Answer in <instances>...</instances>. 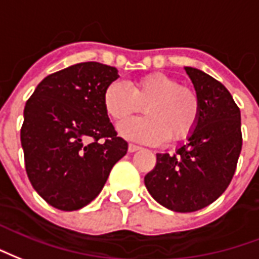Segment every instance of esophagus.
<instances>
[{
	"label": "esophagus",
	"mask_w": 259,
	"mask_h": 259,
	"mask_svg": "<svg viewBox=\"0 0 259 259\" xmlns=\"http://www.w3.org/2000/svg\"><path fill=\"white\" fill-rule=\"evenodd\" d=\"M139 149H141V146H138V145H134V143H130V145H128V152H130V153L137 152V150H139Z\"/></svg>",
	"instance_id": "esophagus-1"
}]
</instances>
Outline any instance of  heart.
Returning <instances> with one entry per match:
<instances>
[{"mask_svg": "<svg viewBox=\"0 0 259 259\" xmlns=\"http://www.w3.org/2000/svg\"><path fill=\"white\" fill-rule=\"evenodd\" d=\"M148 116L122 122V137L145 143H160L168 138L177 142L188 138L197 125L200 98L189 87L181 85L177 77L152 73L132 81L130 87L113 81L103 92V107L111 120L121 122L138 111Z\"/></svg>", "mask_w": 259, "mask_h": 259, "instance_id": "obj_1", "label": "heart"}]
</instances>
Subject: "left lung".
I'll return each mask as SVG.
<instances>
[{
	"instance_id": "left-lung-1",
	"label": "left lung",
	"mask_w": 259,
	"mask_h": 259,
	"mask_svg": "<svg viewBox=\"0 0 259 259\" xmlns=\"http://www.w3.org/2000/svg\"><path fill=\"white\" fill-rule=\"evenodd\" d=\"M200 98V117L186 145L157 153L145 177L149 193L175 212H193L214 203L229 186L241 152L240 109L220 81L185 67Z\"/></svg>"
}]
</instances>
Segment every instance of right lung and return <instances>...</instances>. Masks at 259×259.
<instances>
[{
  "instance_id": "1",
  "label": "right lung",
  "mask_w": 259,
  "mask_h": 259,
  "mask_svg": "<svg viewBox=\"0 0 259 259\" xmlns=\"http://www.w3.org/2000/svg\"><path fill=\"white\" fill-rule=\"evenodd\" d=\"M118 78L98 62L45 77L24 106L20 141L26 172L52 207L74 211L101 193L113 165L127 154L103 107V92Z\"/></svg>"
}]
</instances>
